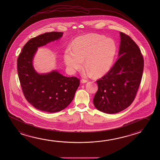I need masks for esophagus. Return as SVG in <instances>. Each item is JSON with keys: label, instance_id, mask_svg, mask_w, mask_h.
I'll return each instance as SVG.
<instances>
[{"label": "esophagus", "instance_id": "34e87169", "mask_svg": "<svg viewBox=\"0 0 160 160\" xmlns=\"http://www.w3.org/2000/svg\"><path fill=\"white\" fill-rule=\"evenodd\" d=\"M88 82V80H85V79H81V83H86Z\"/></svg>", "mask_w": 160, "mask_h": 160}]
</instances>
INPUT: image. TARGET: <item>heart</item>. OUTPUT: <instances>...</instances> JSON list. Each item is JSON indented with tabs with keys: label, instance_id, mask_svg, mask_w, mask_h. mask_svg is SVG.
Instances as JSON below:
<instances>
[{
	"label": "heart",
	"instance_id": "obj_1",
	"mask_svg": "<svg viewBox=\"0 0 160 160\" xmlns=\"http://www.w3.org/2000/svg\"><path fill=\"white\" fill-rule=\"evenodd\" d=\"M115 52L116 45L113 39L100 34H87L75 39L73 49L68 48L66 51L64 60L72 73L82 68L85 61L87 73L98 78L110 70Z\"/></svg>",
	"mask_w": 160,
	"mask_h": 160
}]
</instances>
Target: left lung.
<instances>
[{
	"instance_id": "1",
	"label": "left lung",
	"mask_w": 160,
	"mask_h": 160,
	"mask_svg": "<svg viewBox=\"0 0 160 160\" xmlns=\"http://www.w3.org/2000/svg\"><path fill=\"white\" fill-rule=\"evenodd\" d=\"M119 58L110 70L97 80L93 102L98 110L114 114L128 107L141 81L144 60L138 46L128 35L120 32Z\"/></svg>"
}]
</instances>
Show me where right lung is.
<instances>
[{
	"mask_svg": "<svg viewBox=\"0 0 160 160\" xmlns=\"http://www.w3.org/2000/svg\"><path fill=\"white\" fill-rule=\"evenodd\" d=\"M62 32H51L29 39L24 46L17 60L19 79L24 96L37 109L48 113L63 110L72 101L80 80L66 77L57 71L39 74L32 60L38 47L59 39Z\"/></svg>",
	"mask_w": 160,
	"mask_h": 160,
	"instance_id": "add662e5",
	"label": "right lung"
}]
</instances>
